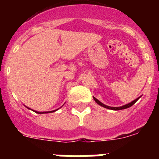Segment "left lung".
Wrapping results in <instances>:
<instances>
[{
    "label": "left lung",
    "instance_id": "left-lung-1",
    "mask_svg": "<svg viewBox=\"0 0 159 159\" xmlns=\"http://www.w3.org/2000/svg\"><path fill=\"white\" fill-rule=\"evenodd\" d=\"M93 98H94V100H95V102H96L97 103H98V104H99V105H100V106L103 107H105V108H107V109H111V110H116V111H118V110H123V109H126V108H128V107H131L132 105H133V104H134V103H135V102H137V100H138V99H139V98H138V99H136L135 100L132 101L131 102H130V103H128V104H126V105H124V106H122V107H109V106H107V105L103 104V103H102V102H101L100 101H99V100H98V99H95V97H93Z\"/></svg>",
    "mask_w": 159,
    "mask_h": 159
}]
</instances>
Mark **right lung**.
Here are the masks:
<instances>
[{
    "mask_svg": "<svg viewBox=\"0 0 159 159\" xmlns=\"http://www.w3.org/2000/svg\"><path fill=\"white\" fill-rule=\"evenodd\" d=\"M56 111L57 110H55V111H50V112H54V111ZM35 112H36V113H38V114H43V113H48V112H39V111H34Z\"/></svg>",
    "mask_w": 159,
    "mask_h": 159,
    "instance_id": "1",
    "label": "right lung"
}]
</instances>
